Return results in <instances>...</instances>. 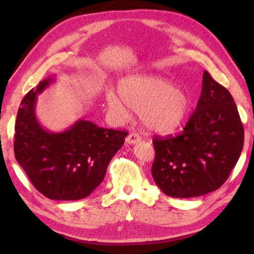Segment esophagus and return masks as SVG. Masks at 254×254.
Returning a JSON list of instances; mask_svg holds the SVG:
<instances>
[{"label":"esophagus","instance_id":"34e87169","mask_svg":"<svg viewBox=\"0 0 254 254\" xmlns=\"http://www.w3.org/2000/svg\"><path fill=\"white\" fill-rule=\"evenodd\" d=\"M126 141H127V143H128V144H135V143H137V142H140V141H141V136L139 135V133L131 132L130 134H128V135L127 136Z\"/></svg>","mask_w":254,"mask_h":254}]
</instances>
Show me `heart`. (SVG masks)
<instances>
[{"mask_svg": "<svg viewBox=\"0 0 254 254\" xmlns=\"http://www.w3.org/2000/svg\"><path fill=\"white\" fill-rule=\"evenodd\" d=\"M120 97L107 93L110 110L122 119L131 115V110L140 113L142 126L148 131L167 134L178 128L190 109V97L165 77L140 74L131 75L119 83Z\"/></svg>", "mask_w": 254, "mask_h": 254, "instance_id": "obj_1", "label": "heart"}]
</instances>
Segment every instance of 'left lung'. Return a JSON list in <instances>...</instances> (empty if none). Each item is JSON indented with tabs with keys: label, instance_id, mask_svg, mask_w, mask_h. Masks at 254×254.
<instances>
[{
	"label": "left lung",
	"instance_id": "1",
	"mask_svg": "<svg viewBox=\"0 0 254 254\" xmlns=\"http://www.w3.org/2000/svg\"><path fill=\"white\" fill-rule=\"evenodd\" d=\"M243 143L244 128L233 97L205 70L200 97L184 130L176 136L153 137L154 183L176 198L216 190L229 178Z\"/></svg>",
	"mask_w": 254,
	"mask_h": 254
}]
</instances>
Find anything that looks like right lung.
<instances>
[{
    "instance_id": "1",
    "label": "right lung",
    "mask_w": 254,
    "mask_h": 254,
    "mask_svg": "<svg viewBox=\"0 0 254 254\" xmlns=\"http://www.w3.org/2000/svg\"><path fill=\"white\" fill-rule=\"evenodd\" d=\"M51 81H40L21 102L15 121V159L44 196L56 200L81 199L103 182L127 132L100 127L85 120L64 132L46 130L38 122L34 106L38 94Z\"/></svg>"
}]
</instances>
